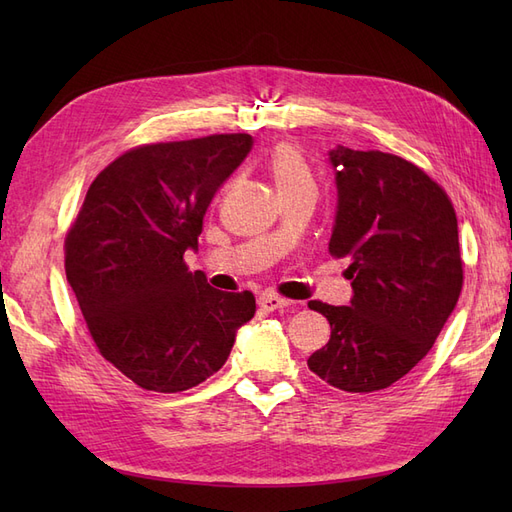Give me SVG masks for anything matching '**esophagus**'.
Listing matches in <instances>:
<instances>
[{
  "mask_svg": "<svg viewBox=\"0 0 512 512\" xmlns=\"http://www.w3.org/2000/svg\"><path fill=\"white\" fill-rule=\"evenodd\" d=\"M258 305H260L262 309H267V312H275V309L288 307L290 301L284 299V297H280V294H275V292H262L260 297H258Z\"/></svg>",
  "mask_w": 512,
  "mask_h": 512,
  "instance_id": "1",
  "label": "esophagus"
}]
</instances>
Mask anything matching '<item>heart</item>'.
<instances>
[{
	"label": "heart",
	"mask_w": 512,
	"mask_h": 512,
	"mask_svg": "<svg viewBox=\"0 0 512 512\" xmlns=\"http://www.w3.org/2000/svg\"><path fill=\"white\" fill-rule=\"evenodd\" d=\"M269 170L280 192L299 188V185H305V183H312V175H309V168L299 149L288 143L277 145L271 151Z\"/></svg>",
	"instance_id": "1"
}]
</instances>
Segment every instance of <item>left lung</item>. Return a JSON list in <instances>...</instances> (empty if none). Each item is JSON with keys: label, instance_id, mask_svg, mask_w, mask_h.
Returning a JSON list of instances; mask_svg holds the SVG:
<instances>
[{"label": "left lung", "instance_id": "left-lung-1", "mask_svg": "<svg viewBox=\"0 0 512 512\" xmlns=\"http://www.w3.org/2000/svg\"><path fill=\"white\" fill-rule=\"evenodd\" d=\"M337 215L329 254L350 258V305L309 301L331 324L307 367L335 389H386L423 359L463 286L457 215L423 168L384 151H329Z\"/></svg>", "mask_w": 512, "mask_h": 512}]
</instances>
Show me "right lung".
<instances>
[{
  "label": "right lung",
  "instance_id": "1",
  "mask_svg": "<svg viewBox=\"0 0 512 512\" xmlns=\"http://www.w3.org/2000/svg\"><path fill=\"white\" fill-rule=\"evenodd\" d=\"M254 141L211 134L121 153L89 185L66 235V277L108 363L147 391L205 382L254 318L250 290L222 292L183 254L198 247L213 194Z\"/></svg>",
  "mask_w": 512,
  "mask_h": 512
}]
</instances>
